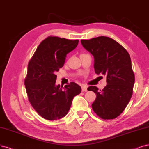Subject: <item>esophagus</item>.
I'll list each match as a JSON object with an SVG mask.
<instances>
[{
	"label": "esophagus",
	"mask_w": 149,
	"mask_h": 149,
	"mask_svg": "<svg viewBox=\"0 0 149 149\" xmlns=\"http://www.w3.org/2000/svg\"><path fill=\"white\" fill-rule=\"evenodd\" d=\"M81 91H84V92L87 91H88V90H87V87H86V86H85V85L81 86Z\"/></svg>",
	"instance_id": "obj_1"
}]
</instances>
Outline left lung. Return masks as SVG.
<instances>
[{"mask_svg": "<svg viewBox=\"0 0 149 149\" xmlns=\"http://www.w3.org/2000/svg\"><path fill=\"white\" fill-rule=\"evenodd\" d=\"M81 45L94 56L95 73L107 77L102 90L90 86L96 98L92 109L104 120L117 118L127 106L133 95L135 77L130 54L115 40L105 36L81 40Z\"/></svg>", "mask_w": 149, "mask_h": 149, "instance_id": "1", "label": "left lung"}]
</instances>
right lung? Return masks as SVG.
Masks as SVG:
<instances>
[{
	"mask_svg": "<svg viewBox=\"0 0 149 149\" xmlns=\"http://www.w3.org/2000/svg\"><path fill=\"white\" fill-rule=\"evenodd\" d=\"M79 41L49 36L40 43L28 63L24 80L27 97L35 111L46 120L64 117L73 98L81 93V87L74 82L63 88L55 85V74L64 65L66 54L76 48Z\"/></svg>",
	"mask_w": 149,
	"mask_h": 149,
	"instance_id": "obj_1",
	"label": "right lung"
}]
</instances>
